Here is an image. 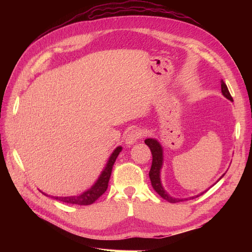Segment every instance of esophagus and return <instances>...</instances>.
<instances>
[{
  "label": "esophagus",
  "instance_id": "1",
  "mask_svg": "<svg viewBox=\"0 0 252 252\" xmlns=\"http://www.w3.org/2000/svg\"><path fill=\"white\" fill-rule=\"evenodd\" d=\"M142 131L139 130V129H132V130L129 131L125 136V144L132 145L140 138H142Z\"/></svg>",
  "mask_w": 252,
  "mask_h": 252
}]
</instances>
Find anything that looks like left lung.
Returning <instances> with one entry per match:
<instances>
[{
    "instance_id": "1",
    "label": "left lung",
    "mask_w": 252,
    "mask_h": 252,
    "mask_svg": "<svg viewBox=\"0 0 252 252\" xmlns=\"http://www.w3.org/2000/svg\"><path fill=\"white\" fill-rule=\"evenodd\" d=\"M220 89H222L223 95L226 98H228V100H230L232 102L233 101L232 100V96L230 95L229 90H228L226 84L224 83L223 80L220 81ZM145 144H146L147 146L150 148L151 154H152V164H151V168H150V171H149V178H150L152 188H154L156 191L163 197L164 200L168 201L169 203H178L180 201H183V199H177V197H172L168 192L166 191V190L163 187V185H162V182H161V169H162L163 163H164V155H163L162 145L159 144V142L158 140L151 139V138L145 140ZM224 175H225V173L218 181H220V179H222ZM206 191H207V190H205V191L201 192L200 194L191 196V197H190V199H194V197L200 196V195H202Z\"/></svg>"
}]
</instances>
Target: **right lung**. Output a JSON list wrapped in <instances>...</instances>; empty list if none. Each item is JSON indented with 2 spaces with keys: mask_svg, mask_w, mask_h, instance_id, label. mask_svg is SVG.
I'll return each instance as SVG.
<instances>
[{
  "mask_svg": "<svg viewBox=\"0 0 252 252\" xmlns=\"http://www.w3.org/2000/svg\"><path fill=\"white\" fill-rule=\"evenodd\" d=\"M122 149H123L122 148V146H118L116 149L113 150L111 156L108 158L107 164H106V166H105V168L101 172L100 177L97 178V180L95 181V183L93 186H91L89 189H87L86 191H84L83 193H81L79 195H72V196H52V195L46 194L45 192H42V191L41 192L46 196H51L52 199L61 201L63 203H67V204L90 205V204L94 203L98 199V197H100L106 191V189H107L108 182H109L111 171H112V166H113L114 162H116V159H117L118 156L120 155Z\"/></svg>",
  "mask_w": 252,
  "mask_h": 252,
  "instance_id": "1",
  "label": "right lung"
}]
</instances>
